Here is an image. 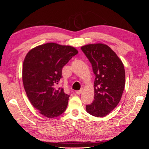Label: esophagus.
Masks as SVG:
<instances>
[{"label": "esophagus", "instance_id": "1", "mask_svg": "<svg viewBox=\"0 0 149 149\" xmlns=\"http://www.w3.org/2000/svg\"><path fill=\"white\" fill-rule=\"evenodd\" d=\"M82 92H83V89H80V90H79V91H76V93L77 94H81L82 93Z\"/></svg>", "mask_w": 149, "mask_h": 149}]
</instances>
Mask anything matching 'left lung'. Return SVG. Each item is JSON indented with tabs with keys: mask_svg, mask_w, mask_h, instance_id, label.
I'll return each mask as SVG.
<instances>
[{
	"mask_svg": "<svg viewBox=\"0 0 149 149\" xmlns=\"http://www.w3.org/2000/svg\"><path fill=\"white\" fill-rule=\"evenodd\" d=\"M93 67L94 99L86 111L95 117H104L119 104L124 89L125 74L123 63L107 45L88 44L81 47Z\"/></svg>",
	"mask_w": 149,
	"mask_h": 149,
	"instance_id": "left-lung-1",
	"label": "left lung"
}]
</instances>
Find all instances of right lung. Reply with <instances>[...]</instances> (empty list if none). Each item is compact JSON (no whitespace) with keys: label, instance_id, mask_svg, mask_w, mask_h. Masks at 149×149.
I'll return each mask as SVG.
<instances>
[{"label":"right lung","instance_id":"add662e5","mask_svg":"<svg viewBox=\"0 0 149 149\" xmlns=\"http://www.w3.org/2000/svg\"><path fill=\"white\" fill-rule=\"evenodd\" d=\"M78 51L74 47L48 43L36 47L26 54L22 67V81L30 103L48 118L65 111L70 96L58 88L62 68Z\"/></svg>","mask_w":149,"mask_h":149}]
</instances>
